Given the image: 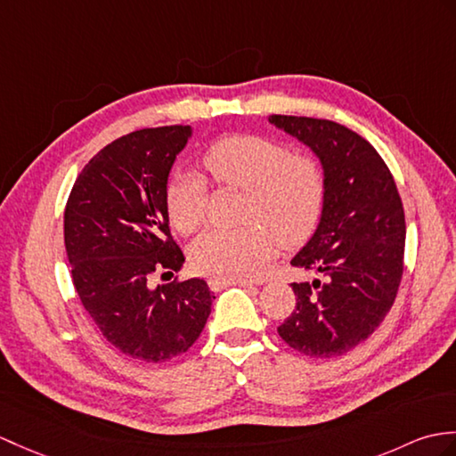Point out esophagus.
Here are the masks:
<instances>
[{"label": "esophagus", "instance_id": "34e87169", "mask_svg": "<svg viewBox=\"0 0 456 456\" xmlns=\"http://www.w3.org/2000/svg\"><path fill=\"white\" fill-rule=\"evenodd\" d=\"M229 285H239V288H252V283L245 281V280H219V278H211L209 280V288L214 289V291L229 288Z\"/></svg>", "mask_w": 456, "mask_h": 456}]
</instances>
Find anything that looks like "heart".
Wrapping results in <instances>:
<instances>
[{
  "label": "heart",
  "instance_id": "obj_1",
  "mask_svg": "<svg viewBox=\"0 0 456 456\" xmlns=\"http://www.w3.org/2000/svg\"><path fill=\"white\" fill-rule=\"evenodd\" d=\"M204 165L217 184L247 190L245 219L239 229H211L190 247L198 273L219 280L254 276L278 248V239L297 242L319 221L324 173L316 159L291 155L288 147L262 135H227L208 147ZM171 225L190 235L206 217L208 186L194 173H176L167 186Z\"/></svg>",
  "mask_w": 456,
  "mask_h": 456
}]
</instances>
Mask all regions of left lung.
I'll use <instances>...</instances> for the list:
<instances>
[{
	"label": "left lung",
	"instance_id": "obj_1",
	"mask_svg": "<svg viewBox=\"0 0 456 456\" xmlns=\"http://www.w3.org/2000/svg\"><path fill=\"white\" fill-rule=\"evenodd\" d=\"M268 122L309 147L324 173L319 224L291 258L314 276L291 283L297 303L278 334L305 355H342L377 330L396 299L404 208L388 167L362 135L305 116Z\"/></svg>",
	"mask_w": 456,
	"mask_h": 456
}]
</instances>
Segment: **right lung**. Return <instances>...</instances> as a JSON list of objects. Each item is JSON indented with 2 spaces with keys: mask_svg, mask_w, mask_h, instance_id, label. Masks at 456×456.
Segmentation results:
<instances>
[{
  "mask_svg": "<svg viewBox=\"0 0 456 456\" xmlns=\"http://www.w3.org/2000/svg\"><path fill=\"white\" fill-rule=\"evenodd\" d=\"M192 126L137 130L85 165L63 214V240L79 299L120 354L163 363L184 354L211 313L208 283L151 288L153 272L184 264L168 229L167 186Z\"/></svg>",
  "mask_w": 456,
  "mask_h": 456,
  "instance_id": "obj_1",
  "label": "right lung"
}]
</instances>
